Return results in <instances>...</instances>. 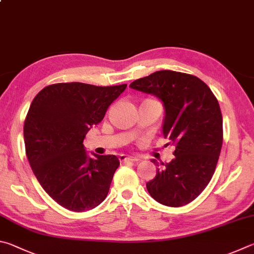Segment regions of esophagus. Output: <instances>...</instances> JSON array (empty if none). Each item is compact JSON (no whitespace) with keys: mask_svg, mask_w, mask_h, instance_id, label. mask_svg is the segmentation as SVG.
Instances as JSON below:
<instances>
[{"mask_svg":"<svg viewBox=\"0 0 254 254\" xmlns=\"http://www.w3.org/2000/svg\"><path fill=\"white\" fill-rule=\"evenodd\" d=\"M119 160L121 161V162H137L139 159L137 158H133V156H127V155H120L119 156Z\"/></svg>","mask_w":254,"mask_h":254,"instance_id":"1","label":"esophagus"}]
</instances>
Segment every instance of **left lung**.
<instances>
[{
  "instance_id": "1",
  "label": "left lung",
  "mask_w": 254,
  "mask_h": 254,
  "mask_svg": "<svg viewBox=\"0 0 254 254\" xmlns=\"http://www.w3.org/2000/svg\"><path fill=\"white\" fill-rule=\"evenodd\" d=\"M130 87L153 94L165 109L163 135L174 146V159L161 162L153 180L146 183L159 203L182 206L204 190L213 177L223 142V120L213 92L194 75L158 71L141 77ZM152 162L159 167L156 160Z\"/></svg>"
}]
</instances>
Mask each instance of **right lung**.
<instances>
[{
    "mask_svg": "<svg viewBox=\"0 0 254 254\" xmlns=\"http://www.w3.org/2000/svg\"><path fill=\"white\" fill-rule=\"evenodd\" d=\"M126 87L55 83L32 101L23 128L26 158L44 191L67 210L94 209L108 195L120 161L89 158L83 140Z\"/></svg>",
    "mask_w": 254,
    "mask_h": 254,
    "instance_id": "add662e5",
    "label": "right lung"
}]
</instances>
